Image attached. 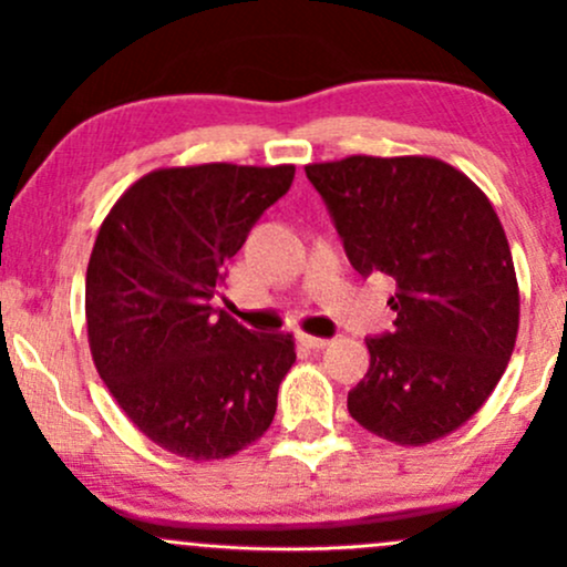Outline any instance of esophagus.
<instances>
[{"label": "esophagus", "mask_w": 567, "mask_h": 567, "mask_svg": "<svg viewBox=\"0 0 567 567\" xmlns=\"http://www.w3.org/2000/svg\"><path fill=\"white\" fill-rule=\"evenodd\" d=\"M298 341L309 349H324L330 347V338H320V336H309V333H298Z\"/></svg>", "instance_id": "obj_1"}]
</instances>
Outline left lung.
<instances>
[{
    "mask_svg": "<svg viewBox=\"0 0 567 567\" xmlns=\"http://www.w3.org/2000/svg\"><path fill=\"white\" fill-rule=\"evenodd\" d=\"M351 266L396 282L394 333L368 338L351 419L396 445H426L472 419L504 375L519 290L504 226L483 188L434 157L306 165Z\"/></svg>",
    "mask_w": 567,
    "mask_h": 567,
    "instance_id": "8db88e82",
    "label": "left lung"
}]
</instances>
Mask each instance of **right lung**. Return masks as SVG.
<instances>
[{
	"instance_id": "right-lung-1",
	"label": "right lung",
	"mask_w": 567,
	"mask_h": 567,
	"mask_svg": "<svg viewBox=\"0 0 567 567\" xmlns=\"http://www.w3.org/2000/svg\"><path fill=\"white\" fill-rule=\"evenodd\" d=\"M296 167H162L116 199L84 282L93 362L148 440L192 461L264 437L296 362L290 333H256L218 309L226 264Z\"/></svg>"
}]
</instances>
